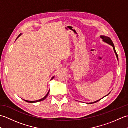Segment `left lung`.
I'll return each instance as SVG.
<instances>
[{"instance_id": "left-lung-1", "label": "left lung", "mask_w": 128, "mask_h": 128, "mask_svg": "<svg viewBox=\"0 0 128 128\" xmlns=\"http://www.w3.org/2000/svg\"><path fill=\"white\" fill-rule=\"evenodd\" d=\"M100 38H102V40H103V42H105V43H107V44H110V45L111 46H112L113 47V50H114V53H115V54H116V58H117V59H118V54H116V49H115V47H114V44H113V42H112V40H111V39L110 38V37H107V36H100ZM110 94V92L109 94H108L107 95H106V96H108V94ZM106 96H104V97H106ZM102 98H101V99H100V100H96V101H95V102H91V103H88V104H92V103H96V102H98L99 100H101Z\"/></svg>"}]
</instances>
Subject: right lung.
Listing matches in <instances>:
<instances>
[{
	"mask_svg": "<svg viewBox=\"0 0 128 128\" xmlns=\"http://www.w3.org/2000/svg\"><path fill=\"white\" fill-rule=\"evenodd\" d=\"M21 35H22V34H20L18 35V36L17 37V38H16V40H17L18 38L20 37V36H21ZM54 78V76H53L52 78H51V80H52L53 78ZM49 93H50V91H48V92L47 93V94L46 95V96L43 97V98H41V99H40V100H34V101H31V100H25V101H26V102H28V103H36V102H40V101H42V100H44L47 97V96H48V94H49Z\"/></svg>",
	"mask_w": 128,
	"mask_h": 128,
	"instance_id": "obj_1",
	"label": "right lung"
}]
</instances>
